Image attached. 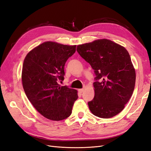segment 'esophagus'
<instances>
[{
  "mask_svg": "<svg viewBox=\"0 0 151 151\" xmlns=\"http://www.w3.org/2000/svg\"><path fill=\"white\" fill-rule=\"evenodd\" d=\"M84 89H85V88H83V89H79V93H83V92H84Z\"/></svg>",
  "mask_w": 151,
  "mask_h": 151,
  "instance_id": "1",
  "label": "esophagus"
}]
</instances>
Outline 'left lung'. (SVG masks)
Returning a JSON list of instances; mask_svg holds the SVG:
<instances>
[{
	"mask_svg": "<svg viewBox=\"0 0 151 151\" xmlns=\"http://www.w3.org/2000/svg\"><path fill=\"white\" fill-rule=\"evenodd\" d=\"M77 51L94 71V98L90 111L102 118L120 113L133 94L135 70L130 55L121 45L100 39L77 47Z\"/></svg>",
	"mask_w": 151,
	"mask_h": 151,
	"instance_id": "1",
	"label": "left lung"
}]
</instances>
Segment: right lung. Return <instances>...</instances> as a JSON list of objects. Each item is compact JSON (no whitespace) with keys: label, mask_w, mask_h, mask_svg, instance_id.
<instances>
[{"label":"right lung","mask_w":151,"mask_h":151,"mask_svg":"<svg viewBox=\"0 0 151 151\" xmlns=\"http://www.w3.org/2000/svg\"><path fill=\"white\" fill-rule=\"evenodd\" d=\"M76 49V45L46 42L24 58L21 78L25 94L36 110L49 120L59 121L69 116L78 98L77 90L59 84L64 79L65 62Z\"/></svg>","instance_id":"right-lung-1"}]
</instances>
